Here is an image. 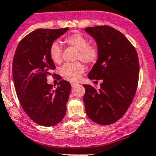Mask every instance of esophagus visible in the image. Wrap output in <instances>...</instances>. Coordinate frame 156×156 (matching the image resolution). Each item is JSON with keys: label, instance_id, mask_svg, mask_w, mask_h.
<instances>
[{"label": "esophagus", "instance_id": "esophagus-1", "mask_svg": "<svg viewBox=\"0 0 156 156\" xmlns=\"http://www.w3.org/2000/svg\"><path fill=\"white\" fill-rule=\"evenodd\" d=\"M77 83H75V82H73V81H72V82H71V86H72V87H75V86L77 85Z\"/></svg>", "mask_w": 156, "mask_h": 156}]
</instances>
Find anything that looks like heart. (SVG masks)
Instances as JSON below:
<instances>
[{
	"label": "heart",
	"instance_id": "1",
	"mask_svg": "<svg viewBox=\"0 0 156 156\" xmlns=\"http://www.w3.org/2000/svg\"><path fill=\"white\" fill-rule=\"evenodd\" d=\"M66 45L76 48L78 52L75 59L82 60L88 65L95 63L99 58L100 50L94 44H90L87 37L80 33H74L64 39ZM62 50L58 42H53L49 49V56L54 63L59 64L62 62ZM85 70V67L80 61L75 62H66L59 68V74L69 81H77Z\"/></svg>",
	"mask_w": 156,
	"mask_h": 156
}]
</instances>
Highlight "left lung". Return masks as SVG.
<instances>
[{
  "label": "left lung",
  "mask_w": 156,
  "mask_h": 156,
  "mask_svg": "<svg viewBox=\"0 0 156 156\" xmlns=\"http://www.w3.org/2000/svg\"><path fill=\"white\" fill-rule=\"evenodd\" d=\"M100 50L97 62L88 74L91 80H102L99 89L84 84V103L87 116L102 125L115 123L131 104L139 80V59L127 38L108 26L85 28Z\"/></svg>",
  "instance_id": "1"
}]
</instances>
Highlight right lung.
Segmentation results:
<instances>
[{
	"label": "right lung",
	"mask_w": 156,
	"mask_h": 156,
	"mask_svg": "<svg viewBox=\"0 0 156 156\" xmlns=\"http://www.w3.org/2000/svg\"><path fill=\"white\" fill-rule=\"evenodd\" d=\"M68 30V27L34 30L20 41L14 54L12 78L17 97L25 112L41 126L59 123L66 112L70 83L57 75L59 81L53 89L47 77L56 69L49 56L50 45Z\"/></svg>",
	"instance_id": "1"
}]
</instances>
